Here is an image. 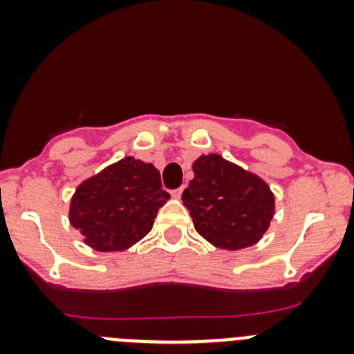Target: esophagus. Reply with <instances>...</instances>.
<instances>
[{
  "label": "esophagus",
  "instance_id": "34e87169",
  "mask_svg": "<svg viewBox=\"0 0 354 354\" xmlns=\"http://www.w3.org/2000/svg\"><path fill=\"white\" fill-rule=\"evenodd\" d=\"M183 188L185 187H181V188H178V190L171 192V197H173V198H181V195H183Z\"/></svg>",
  "mask_w": 354,
  "mask_h": 354
}]
</instances>
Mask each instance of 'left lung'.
I'll list each match as a JSON object with an SVG mask.
<instances>
[{
    "label": "left lung",
    "instance_id": "1",
    "mask_svg": "<svg viewBox=\"0 0 354 354\" xmlns=\"http://www.w3.org/2000/svg\"><path fill=\"white\" fill-rule=\"evenodd\" d=\"M183 192L200 236L223 250H241L262 240L274 217V194L257 174L219 154L200 156Z\"/></svg>",
    "mask_w": 354,
    "mask_h": 354
}]
</instances>
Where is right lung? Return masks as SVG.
Here are the masks:
<instances>
[{
  "instance_id": "obj_1",
  "label": "right lung",
  "mask_w": 354,
  "mask_h": 354,
  "mask_svg": "<svg viewBox=\"0 0 354 354\" xmlns=\"http://www.w3.org/2000/svg\"><path fill=\"white\" fill-rule=\"evenodd\" d=\"M169 200L152 164L124 157L82 181L70 202V223L97 252H123L140 241Z\"/></svg>"
}]
</instances>
